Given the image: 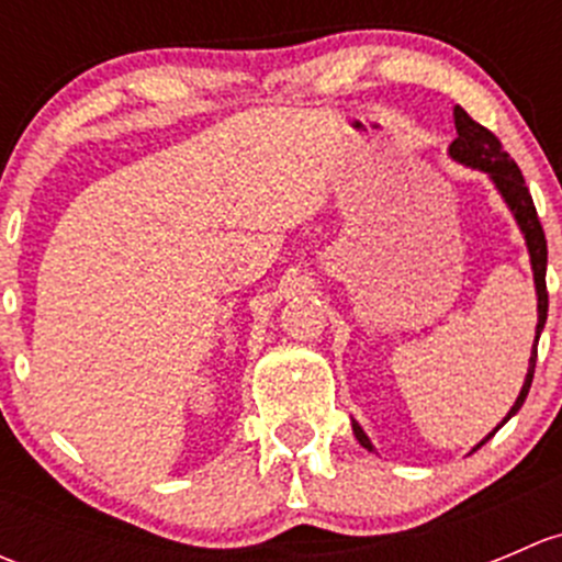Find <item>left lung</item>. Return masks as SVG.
I'll return each mask as SVG.
<instances>
[{
	"instance_id": "left-lung-1",
	"label": "left lung",
	"mask_w": 562,
	"mask_h": 562,
	"mask_svg": "<svg viewBox=\"0 0 562 562\" xmlns=\"http://www.w3.org/2000/svg\"><path fill=\"white\" fill-rule=\"evenodd\" d=\"M454 124H457V138L454 144L449 146L451 157L459 162H464V166L470 168H481V171H486L495 179L497 190L503 192V198H506V203L512 206L514 217H517L519 228H522L525 234V241H527V249H530V263H532V277H536V293H538V326H536V345H532V356H530V370H527V378H525V386L519 391L517 402H514V407L508 411V416L503 418V424L508 422V418L514 416V413L519 411V407L525 405V396L527 391H530V383H532V372H536V356H538V337H541V328L543 323H547V310H549V293H547V236H543V228H541V220H538V212H536V203H532V195L530 190H527L525 184V176L519 171L517 162L512 160V155H508L506 149H503L501 138H497L492 130H486L484 124L475 122L473 116H470L468 111H464L462 105L454 108ZM501 424V427H503ZM497 427V429H501ZM495 429V432H497ZM353 432L356 438H359V443L364 446V449L372 451L370 440H367V435L361 432L359 424H353ZM492 432V435H495ZM492 435H486L484 440H481L479 446H475L473 451H479L481 446L486 443V440L492 438Z\"/></svg>"
}]
</instances>
